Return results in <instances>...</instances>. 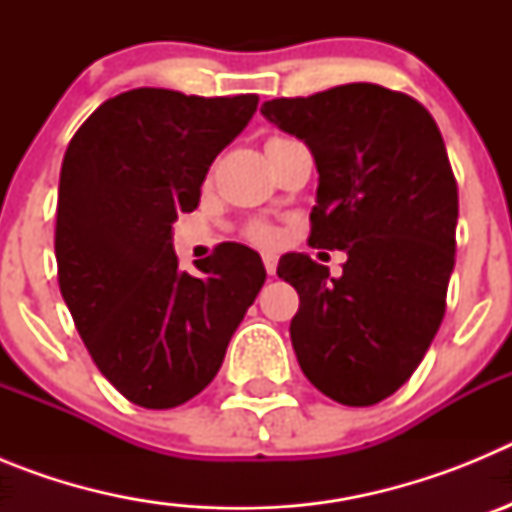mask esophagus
<instances>
[{"instance_id": "34e87169", "label": "esophagus", "mask_w": 512, "mask_h": 512, "mask_svg": "<svg viewBox=\"0 0 512 512\" xmlns=\"http://www.w3.org/2000/svg\"><path fill=\"white\" fill-rule=\"evenodd\" d=\"M261 259H264L266 274H269V277H274V274H277V253H264Z\"/></svg>"}]
</instances>
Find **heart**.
<instances>
[{
    "instance_id": "obj_1",
    "label": "heart",
    "mask_w": 512,
    "mask_h": 512,
    "mask_svg": "<svg viewBox=\"0 0 512 512\" xmlns=\"http://www.w3.org/2000/svg\"><path fill=\"white\" fill-rule=\"evenodd\" d=\"M248 238H251L253 243H261V246H269V243H274L277 241V228H274V225H269V223H251L248 225Z\"/></svg>"
}]
</instances>
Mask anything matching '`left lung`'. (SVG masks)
<instances>
[{"label": "left lung", "instance_id": "obj_1", "mask_svg": "<svg viewBox=\"0 0 512 512\" xmlns=\"http://www.w3.org/2000/svg\"><path fill=\"white\" fill-rule=\"evenodd\" d=\"M261 115L315 156L307 243L348 256L338 279L307 253L279 259L300 295V369L330 400L377 405L413 377L446 312L459 192L441 130L418 99L379 84L271 99Z\"/></svg>", "mask_w": 512, "mask_h": 512}]
</instances>
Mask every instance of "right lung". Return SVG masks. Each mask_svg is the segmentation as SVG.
I'll return each instance as SVG.
<instances>
[{"label":"right lung","mask_w":512,"mask_h":512,"mask_svg":"<svg viewBox=\"0 0 512 512\" xmlns=\"http://www.w3.org/2000/svg\"><path fill=\"white\" fill-rule=\"evenodd\" d=\"M256 94L140 87L99 104L71 138L56 207L58 287L99 372L130 402L169 410L215 379L264 287L261 256L220 243L179 269L171 225L200 205L212 161Z\"/></svg>","instance_id":"1"}]
</instances>
